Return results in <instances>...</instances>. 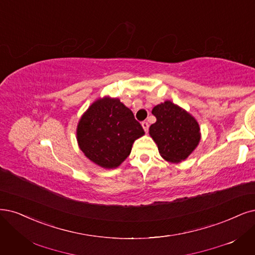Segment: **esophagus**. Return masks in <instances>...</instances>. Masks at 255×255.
<instances>
[{
  "mask_svg": "<svg viewBox=\"0 0 255 255\" xmlns=\"http://www.w3.org/2000/svg\"><path fill=\"white\" fill-rule=\"evenodd\" d=\"M141 126H142V128H143V129H144V131H147L148 130V124L146 121H143V122H141Z\"/></svg>",
  "mask_w": 255,
  "mask_h": 255,
  "instance_id": "1",
  "label": "esophagus"
}]
</instances>
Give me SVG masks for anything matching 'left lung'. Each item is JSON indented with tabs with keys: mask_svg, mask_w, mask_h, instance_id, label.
Wrapping results in <instances>:
<instances>
[{
	"mask_svg": "<svg viewBox=\"0 0 255 255\" xmlns=\"http://www.w3.org/2000/svg\"><path fill=\"white\" fill-rule=\"evenodd\" d=\"M152 114L157 120L150 127V135L160 155L170 162L186 159L200 140L197 121L171 101L156 105Z\"/></svg>",
	"mask_w": 255,
	"mask_h": 255,
	"instance_id": "left-lung-1",
	"label": "left lung"
}]
</instances>
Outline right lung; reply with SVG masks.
Here are the masks:
<instances>
[{
  "instance_id": "right-lung-1",
  "label": "right lung",
  "mask_w": 255,
  "mask_h": 255,
  "mask_svg": "<svg viewBox=\"0 0 255 255\" xmlns=\"http://www.w3.org/2000/svg\"><path fill=\"white\" fill-rule=\"evenodd\" d=\"M144 134L134 114L116 98L94 102L79 121L78 143L90 160L113 169L129 155L134 141Z\"/></svg>"
}]
</instances>
